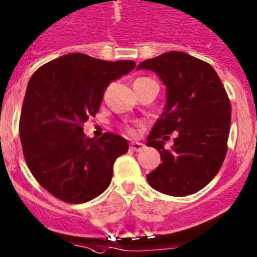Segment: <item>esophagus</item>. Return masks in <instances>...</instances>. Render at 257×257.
<instances>
[{
	"label": "esophagus",
	"mask_w": 257,
	"mask_h": 257,
	"mask_svg": "<svg viewBox=\"0 0 257 257\" xmlns=\"http://www.w3.org/2000/svg\"><path fill=\"white\" fill-rule=\"evenodd\" d=\"M143 148H145V145H143V143H140V142L131 143V150L136 151V152H140V151H142Z\"/></svg>",
	"instance_id": "1"
}]
</instances>
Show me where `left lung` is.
<instances>
[{
	"instance_id": "obj_1",
	"label": "left lung",
	"mask_w": 257,
	"mask_h": 257,
	"mask_svg": "<svg viewBox=\"0 0 257 257\" xmlns=\"http://www.w3.org/2000/svg\"><path fill=\"white\" fill-rule=\"evenodd\" d=\"M166 86V105L148 136L162 164L147 175L153 189L172 196L196 193L214 179L227 153L231 102L210 64L184 52H167L138 64ZM174 145L164 148L168 134Z\"/></svg>"
}]
</instances>
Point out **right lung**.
I'll return each mask as SVG.
<instances>
[{
	"instance_id": "add662e5",
	"label": "right lung",
	"mask_w": 257,
	"mask_h": 257,
	"mask_svg": "<svg viewBox=\"0 0 257 257\" xmlns=\"http://www.w3.org/2000/svg\"><path fill=\"white\" fill-rule=\"evenodd\" d=\"M134 68L133 61L71 53L31 76L20 115L21 146L30 172L52 195L81 204L110 185L115 160L128 142L112 133L90 138L83 123L99 111L110 82Z\"/></svg>"
}]
</instances>
